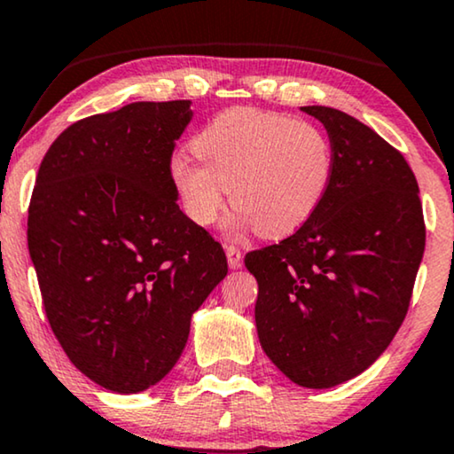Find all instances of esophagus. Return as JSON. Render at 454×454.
Instances as JSON below:
<instances>
[{
	"label": "esophagus",
	"mask_w": 454,
	"mask_h": 454,
	"mask_svg": "<svg viewBox=\"0 0 454 454\" xmlns=\"http://www.w3.org/2000/svg\"><path fill=\"white\" fill-rule=\"evenodd\" d=\"M226 257H228V265H231L232 270L240 268V263H243V251L234 245L226 247Z\"/></svg>",
	"instance_id": "obj_1"
}]
</instances>
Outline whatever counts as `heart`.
<instances>
[{
  "label": "heart",
  "instance_id": "b5f03b06",
  "mask_svg": "<svg viewBox=\"0 0 454 454\" xmlns=\"http://www.w3.org/2000/svg\"><path fill=\"white\" fill-rule=\"evenodd\" d=\"M170 172L192 222L209 226L228 199L237 223H251L262 237L294 232L319 209L334 174L330 138L309 122L284 114L234 107L199 132Z\"/></svg>",
  "mask_w": 454,
  "mask_h": 454
}]
</instances>
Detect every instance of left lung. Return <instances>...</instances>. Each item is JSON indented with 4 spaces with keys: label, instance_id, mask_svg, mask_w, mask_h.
I'll use <instances>...</instances> for the list:
<instances>
[{
    "label": "left lung",
    "instance_id": "8db88e82",
    "mask_svg": "<svg viewBox=\"0 0 454 454\" xmlns=\"http://www.w3.org/2000/svg\"><path fill=\"white\" fill-rule=\"evenodd\" d=\"M303 112L328 130L330 189L297 232L247 253L245 265L259 284L265 355L294 384L330 388L365 372L401 328L426 222L401 151L334 107Z\"/></svg>",
    "mask_w": 454,
    "mask_h": 454
}]
</instances>
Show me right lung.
Wrapping results in <instances>:
<instances>
[{"mask_svg": "<svg viewBox=\"0 0 454 454\" xmlns=\"http://www.w3.org/2000/svg\"><path fill=\"white\" fill-rule=\"evenodd\" d=\"M191 101H137L68 126L39 166L28 251L45 316L95 384L135 395L176 365L191 317L228 274L172 180Z\"/></svg>", "mask_w": 454, "mask_h": 454, "instance_id": "add662e5", "label": "right lung"}]
</instances>
